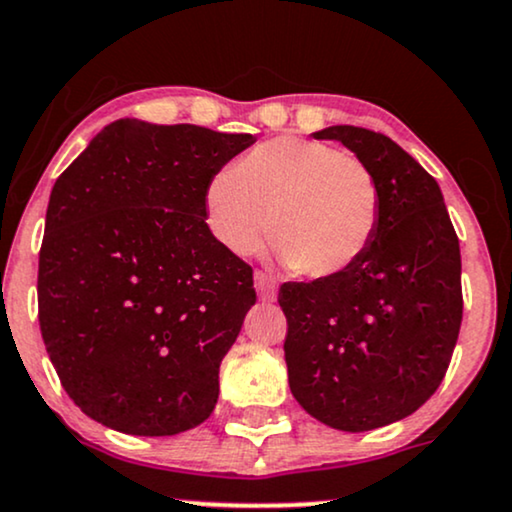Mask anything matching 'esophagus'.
<instances>
[{
    "label": "esophagus",
    "instance_id": "1",
    "mask_svg": "<svg viewBox=\"0 0 512 512\" xmlns=\"http://www.w3.org/2000/svg\"><path fill=\"white\" fill-rule=\"evenodd\" d=\"M255 288H257V295H260L264 302H274L276 297L274 278L264 274V271H255Z\"/></svg>",
    "mask_w": 512,
    "mask_h": 512
}]
</instances>
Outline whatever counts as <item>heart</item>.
<instances>
[{
	"label": "heart",
	"instance_id": "obj_1",
	"mask_svg": "<svg viewBox=\"0 0 512 512\" xmlns=\"http://www.w3.org/2000/svg\"><path fill=\"white\" fill-rule=\"evenodd\" d=\"M215 241L250 257L267 238L295 274L338 276L361 260L380 224L371 167L323 141L281 137L245 153L205 186Z\"/></svg>",
	"mask_w": 512,
	"mask_h": 512
}]
</instances>
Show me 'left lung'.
Wrapping results in <instances>:
<instances>
[{
	"label": "left lung",
	"instance_id": "left-lung-1",
	"mask_svg": "<svg viewBox=\"0 0 512 512\" xmlns=\"http://www.w3.org/2000/svg\"><path fill=\"white\" fill-rule=\"evenodd\" d=\"M314 139L340 141L371 167L380 224L354 267L278 290L288 383L321 423L375 430L442 383L463 319L461 248L439 184L390 137L335 125Z\"/></svg>",
	"mask_w": 512,
	"mask_h": 512
}]
</instances>
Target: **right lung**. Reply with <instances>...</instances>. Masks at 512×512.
<instances>
[{"label":"right lung","mask_w":512,"mask_h":512,"mask_svg":"<svg viewBox=\"0 0 512 512\" xmlns=\"http://www.w3.org/2000/svg\"><path fill=\"white\" fill-rule=\"evenodd\" d=\"M252 134L122 118L56 179L40 248L44 347L82 413L165 437L215 411L219 364L255 304L215 241L205 186Z\"/></svg>","instance_id":"obj_1"}]
</instances>
